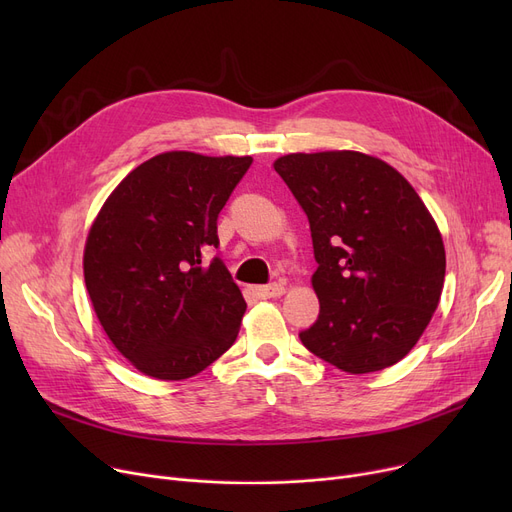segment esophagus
I'll return each instance as SVG.
<instances>
[{"instance_id":"esophagus-1","label":"esophagus","mask_w":512,"mask_h":512,"mask_svg":"<svg viewBox=\"0 0 512 512\" xmlns=\"http://www.w3.org/2000/svg\"><path fill=\"white\" fill-rule=\"evenodd\" d=\"M253 290H255L259 299H276V297H282V294L286 292V286L282 282H274V284H267V286H257Z\"/></svg>"}]
</instances>
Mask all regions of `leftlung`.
<instances>
[{
	"instance_id": "obj_1",
	"label": "left lung",
	"mask_w": 512,
	"mask_h": 512,
	"mask_svg": "<svg viewBox=\"0 0 512 512\" xmlns=\"http://www.w3.org/2000/svg\"><path fill=\"white\" fill-rule=\"evenodd\" d=\"M309 218L319 317L301 332L313 355L346 373L407 357L438 309L446 251L409 180L359 151L288 153L274 161Z\"/></svg>"
}]
</instances>
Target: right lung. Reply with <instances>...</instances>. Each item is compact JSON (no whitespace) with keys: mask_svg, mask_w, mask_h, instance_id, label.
<instances>
[{"mask_svg":"<svg viewBox=\"0 0 512 512\" xmlns=\"http://www.w3.org/2000/svg\"><path fill=\"white\" fill-rule=\"evenodd\" d=\"M253 157L159 153L134 168L91 224L83 270L107 338L155 380L193 378L234 344L247 303L218 247V215Z\"/></svg>","mask_w":512,"mask_h":512,"instance_id":"obj_1","label":"right lung"}]
</instances>
